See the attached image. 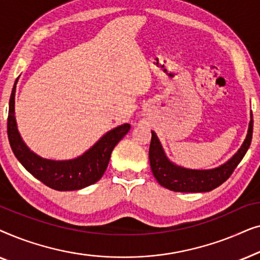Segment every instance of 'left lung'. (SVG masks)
<instances>
[{
    "label": "left lung",
    "instance_id": "left-lung-1",
    "mask_svg": "<svg viewBox=\"0 0 260 260\" xmlns=\"http://www.w3.org/2000/svg\"><path fill=\"white\" fill-rule=\"evenodd\" d=\"M253 133V116L251 112V120L248 131L243 145L237 154L226 163L213 169L197 170L187 169L176 166L166 156L161 142L154 131H151V142L149 147V159H150L151 172L157 182L167 189L181 193H202L211 191L222 184L232 175L234 169L239 165L241 159L250 148Z\"/></svg>",
    "mask_w": 260,
    "mask_h": 260
}]
</instances>
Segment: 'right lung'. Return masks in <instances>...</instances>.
<instances>
[{
    "label": "right lung",
    "mask_w": 260,
    "mask_h": 260,
    "mask_svg": "<svg viewBox=\"0 0 260 260\" xmlns=\"http://www.w3.org/2000/svg\"><path fill=\"white\" fill-rule=\"evenodd\" d=\"M14 84L9 99L7 131L10 147L21 165L34 177L52 189L65 191L78 190L101 180L108 168L113 148L129 133L130 124H123L106 133L93 147L79 157L67 161H53L42 158L24 144L17 130L15 119V90Z\"/></svg>",
    "instance_id": "obj_1"
}]
</instances>
